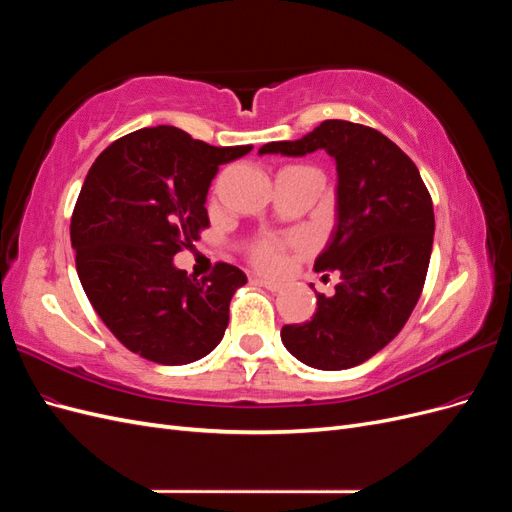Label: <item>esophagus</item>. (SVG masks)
Instances as JSON below:
<instances>
[{"instance_id": "esophagus-1", "label": "esophagus", "mask_w": 512, "mask_h": 512, "mask_svg": "<svg viewBox=\"0 0 512 512\" xmlns=\"http://www.w3.org/2000/svg\"><path fill=\"white\" fill-rule=\"evenodd\" d=\"M260 286H265L267 290H271V292H280L282 288H284V284L282 282H273V280H265V277H258L256 280Z\"/></svg>"}]
</instances>
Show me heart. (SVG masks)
Wrapping results in <instances>:
<instances>
[{
  "mask_svg": "<svg viewBox=\"0 0 512 512\" xmlns=\"http://www.w3.org/2000/svg\"><path fill=\"white\" fill-rule=\"evenodd\" d=\"M292 241L277 235H258L245 243V256L260 271L275 273L284 267Z\"/></svg>",
  "mask_w": 512,
  "mask_h": 512,
  "instance_id": "obj_1",
  "label": "heart"
}]
</instances>
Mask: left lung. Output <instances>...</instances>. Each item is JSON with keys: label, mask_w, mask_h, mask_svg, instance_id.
I'll list each match as a JSON object with an SVG mask.
<instances>
[{"label": "left lung", "mask_w": 512, "mask_h": 512, "mask_svg": "<svg viewBox=\"0 0 512 512\" xmlns=\"http://www.w3.org/2000/svg\"><path fill=\"white\" fill-rule=\"evenodd\" d=\"M324 149L337 164V226L316 271L337 273L333 297L316 292V314L286 324L290 354L316 369L361 365L404 329L425 286L433 203L416 164L382 132L327 119L301 141L258 153L305 156Z\"/></svg>", "instance_id": "obj_1"}]
</instances>
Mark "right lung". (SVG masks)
<instances>
[{
	"mask_svg": "<svg viewBox=\"0 0 512 512\" xmlns=\"http://www.w3.org/2000/svg\"><path fill=\"white\" fill-rule=\"evenodd\" d=\"M250 151L252 145L213 147L158 126L117 138L89 168L70 222L76 273L108 331L130 352L185 365L222 342L245 273L215 262L196 280L173 256L209 228L205 203L220 166Z\"/></svg>",
	"mask_w": 512,
	"mask_h": 512,
	"instance_id": "1",
	"label": "right lung"
}]
</instances>
